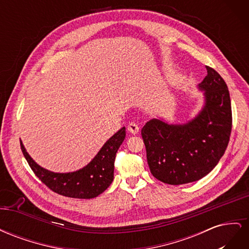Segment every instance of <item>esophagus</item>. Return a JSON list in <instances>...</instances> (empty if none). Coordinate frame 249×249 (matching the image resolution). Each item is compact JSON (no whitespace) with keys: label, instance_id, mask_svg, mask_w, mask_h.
Wrapping results in <instances>:
<instances>
[{"label":"esophagus","instance_id":"obj_1","mask_svg":"<svg viewBox=\"0 0 249 249\" xmlns=\"http://www.w3.org/2000/svg\"><path fill=\"white\" fill-rule=\"evenodd\" d=\"M127 131L135 135L139 132V126L136 123H130L129 124H127Z\"/></svg>","mask_w":249,"mask_h":249}]
</instances>
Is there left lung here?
<instances>
[{"label":"left lung","instance_id":"8db88e82","mask_svg":"<svg viewBox=\"0 0 249 249\" xmlns=\"http://www.w3.org/2000/svg\"><path fill=\"white\" fill-rule=\"evenodd\" d=\"M198 84L205 104L182 124L153 118L142 127L152 175L169 185L188 184L213 170L228 147L231 131V97L224 80L212 67Z\"/></svg>","mask_w":249,"mask_h":249}]
</instances>
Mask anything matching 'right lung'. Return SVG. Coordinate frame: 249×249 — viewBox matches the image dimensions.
I'll use <instances>...</instances> for the list:
<instances>
[{
	"mask_svg": "<svg viewBox=\"0 0 249 249\" xmlns=\"http://www.w3.org/2000/svg\"><path fill=\"white\" fill-rule=\"evenodd\" d=\"M125 137V127L107 140L100 152L85 167L73 172H53L39 166L20 141V148L30 167L41 182L52 191L72 198H93L99 196L111 185L114 178L116 153Z\"/></svg>",
	"mask_w": 249,
	"mask_h": 249,
	"instance_id": "right-lung-1",
	"label": "right lung"
}]
</instances>
